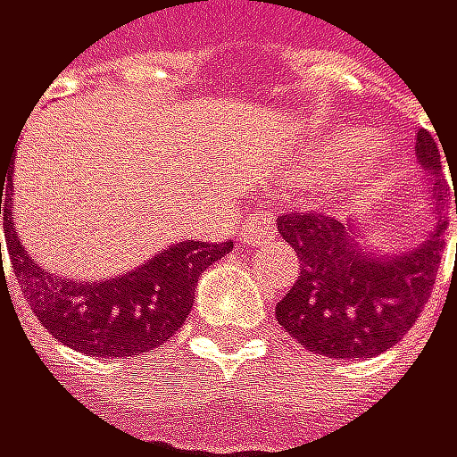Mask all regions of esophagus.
<instances>
[{"mask_svg": "<svg viewBox=\"0 0 457 457\" xmlns=\"http://www.w3.org/2000/svg\"><path fill=\"white\" fill-rule=\"evenodd\" d=\"M275 234V223H272V218H253V220H247L245 223V228H242V242L245 245H262L264 239H270Z\"/></svg>", "mask_w": 457, "mask_h": 457, "instance_id": "esophagus-1", "label": "esophagus"}]
</instances>
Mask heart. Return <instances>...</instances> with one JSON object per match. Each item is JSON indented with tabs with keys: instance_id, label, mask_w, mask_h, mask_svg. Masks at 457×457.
Wrapping results in <instances>:
<instances>
[{
	"instance_id": "1",
	"label": "heart",
	"mask_w": 457,
	"mask_h": 457,
	"mask_svg": "<svg viewBox=\"0 0 457 457\" xmlns=\"http://www.w3.org/2000/svg\"><path fill=\"white\" fill-rule=\"evenodd\" d=\"M378 177H381V163L376 157H362V161L340 179L337 193L340 195H362L378 187Z\"/></svg>"
}]
</instances>
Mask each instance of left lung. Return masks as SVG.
<instances>
[{
	"mask_svg": "<svg viewBox=\"0 0 457 457\" xmlns=\"http://www.w3.org/2000/svg\"><path fill=\"white\" fill-rule=\"evenodd\" d=\"M414 149L436 204V223L417 247L381 256L365 247L368 231L349 223L316 212L278 218V231L296 250L303 272L278 303L275 316L303 349L335 360L376 357L398 344L430 300L447 228L439 212L445 174L436 138L428 130L417 133Z\"/></svg>",
	"mask_w": 457,
	"mask_h": 457,
	"instance_id": "8db88e82",
	"label": "left lung"
}]
</instances>
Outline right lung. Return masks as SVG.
<instances>
[{"label": "right lung", "instance_id": "right-lung-1", "mask_svg": "<svg viewBox=\"0 0 457 457\" xmlns=\"http://www.w3.org/2000/svg\"><path fill=\"white\" fill-rule=\"evenodd\" d=\"M2 171L0 215L15 280L37 321L64 346L89 357H136L161 346L187 319L201 272L234 242H177L120 278L73 280L43 270L12 231V193ZM2 267V247H0Z\"/></svg>", "mask_w": 457, "mask_h": 457}]
</instances>
